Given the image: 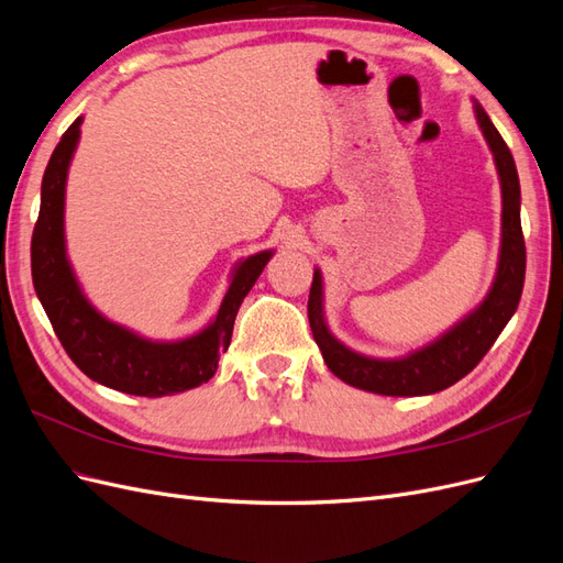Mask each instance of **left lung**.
Returning <instances> with one entry per match:
<instances>
[{
  "mask_svg": "<svg viewBox=\"0 0 563 563\" xmlns=\"http://www.w3.org/2000/svg\"><path fill=\"white\" fill-rule=\"evenodd\" d=\"M476 119H479V126L490 145L493 157H496L503 187V249L498 277L493 282L490 294L482 302V308L472 312L465 321H460L444 338H439L430 347L406 356V360L383 362L347 350L329 333L321 312V275L314 272L308 300L312 335L333 376L352 387L387 397H418L446 389L460 378H465L484 360V354L496 343L505 323L517 310L526 277V244L519 218V176L512 152H509L503 135L493 126L482 106H476Z\"/></svg>",
  "mask_w": 563,
  "mask_h": 563,
  "instance_id": "8db88e82",
  "label": "left lung"
}]
</instances>
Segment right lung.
I'll use <instances>...</instances> for the list:
<instances>
[{
	"label": "right lung",
	"mask_w": 563,
	"mask_h": 563,
	"mask_svg": "<svg viewBox=\"0 0 563 563\" xmlns=\"http://www.w3.org/2000/svg\"><path fill=\"white\" fill-rule=\"evenodd\" d=\"M81 117L63 133L42 178L40 216L32 232V284L67 356L100 385L135 397H166L213 378L220 352L232 338L240 305L269 261V251L236 265L216 321L178 343H150L100 317L81 296L65 258V178L79 139Z\"/></svg>",
	"instance_id": "1"
}]
</instances>
